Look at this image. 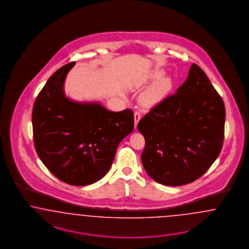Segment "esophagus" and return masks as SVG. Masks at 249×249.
Returning a JSON list of instances; mask_svg holds the SVG:
<instances>
[{"label":"esophagus","instance_id":"34e87169","mask_svg":"<svg viewBox=\"0 0 249 249\" xmlns=\"http://www.w3.org/2000/svg\"><path fill=\"white\" fill-rule=\"evenodd\" d=\"M141 117H142V115H141L139 111H135V113H134V128L135 129L137 128V124L141 120Z\"/></svg>","mask_w":249,"mask_h":249}]
</instances>
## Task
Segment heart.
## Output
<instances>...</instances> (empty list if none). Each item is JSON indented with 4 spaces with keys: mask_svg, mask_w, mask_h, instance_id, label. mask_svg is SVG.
<instances>
[{
    "mask_svg": "<svg viewBox=\"0 0 249 249\" xmlns=\"http://www.w3.org/2000/svg\"><path fill=\"white\" fill-rule=\"evenodd\" d=\"M161 75H162V72L157 70V71H155V72L152 74L151 77H152L153 79H158V78H160ZM169 79H167V78L161 79V80H160L159 82H157V83L151 88L149 91L147 92L146 98H147V100H149V101H152V100H155L156 98H158L159 96H160V95L167 89V88L169 87Z\"/></svg>",
    "mask_w": 249,
    "mask_h": 249,
    "instance_id": "heart-1",
    "label": "heart"
}]
</instances>
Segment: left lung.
I'll list each match as a JSON object with an SVG mask.
<instances>
[{
    "label": "left lung",
    "mask_w": 249,
    "mask_h": 249,
    "mask_svg": "<svg viewBox=\"0 0 249 249\" xmlns=\"http://www.w3.org/2000/svg\"><path fill=\"white\" fill-rule=\"evenodd\" d=\"M225 107L206 73L193 64L183 84L140 120L142 162L157 182L179 186L201 177L219 157Z\"/></svg>",
    "instance_id": "1"
}]
</instances>
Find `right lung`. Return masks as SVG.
Listing matches in <instances>:
<instances>
[{
    "mask_svg": "<svg viewBox=\"0 0 249 249\" xmlns=\"http://www.w3.org/2000/svg\"><path fill=\"white\" fill-rule=\"evenodd\" d=\"M75 65L55 71L33 106L34 144L42 163L60 180L89 185L109 170L118 145L132 131L133 112H112L99 102H76L66 96L64 83Z\"/></svg>",
    "mask_w": 249,
    "mask_h": 249,
    "instance_id": "right-lung-1",
    "label": "right lung"
}]
</instances>
